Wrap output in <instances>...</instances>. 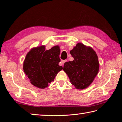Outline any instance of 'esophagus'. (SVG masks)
<instances>
[{
  "instance_id": "obj_1",
  "label": "esophagus",
  "mask_w": 122,
  "mask_h": 122,
  "mask_svg": "<svg viewBox=\"0 0 122 122\" xmlns=\"http://www.w3.org/2000/svg\"><path fill=\"white\" fill-rule=\"evenodd\" d=\"M67 60H62L61 61V63H62V65H63V64L65 63L66 62H67Z\"/></svg>"
}]
</instances>
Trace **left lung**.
Masks as SVG:
<instances>
[{
  "mask_svg": "<svg viewBox=\"0 0 122 122\" xmlns=\"http://www.w3.org/2000/svg\"><path fill=\"white\" fill-rule=\"evenodd\" d=\"M70 53L74 60L65 62L63 71L76 89H85L92 83L98 72L97 55L91 47L81 43L76 45Z\"/></svg>",
  "mask_w": 122,
  "mask_h": 122,
  "instance_id": "left-lung-1",
  "label": "left lung"
}]
</instances>
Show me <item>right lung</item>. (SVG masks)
I'll list each match as a JSON object with an SVG mask.
<instances>
[{"label":"right lung","instance_id":"obj_1","mask_svg":"<svg viewBox=\"0 0 122 122\" xmlns=\"http://www.w3.org/2000/svg\"><path fill=\"white\" fill-rule=\"evenodd\" d=\"M60 53L57 46L47 51L44 46H41L29 51L25 59L23 68L33 85L44 89L54 81L57 73L63 69L59 65L61 61Z\"/></svg>","mask_w":122,"mask_h":122}]
</instances>
